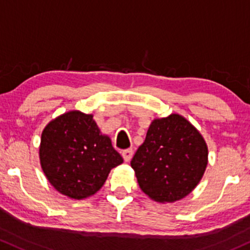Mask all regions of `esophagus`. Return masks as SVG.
<instances>
[{
	"label": "esophagus",
	"mask_w": 250,
	"mask_h": 250,
	"mask_svg": "<svg viewBox=\"0 0 250 250\" xmlns=\"http://www.w3.org/2000/svg\"><path fill=\"white\" fill-rule=\"evenodd\" d=\"M132 155H133V151H132V149H127V150H124V151H123V157H124L125 162H128V161H130L131 158H132Z\"/></svg>",
	"instance_id": "esophagus-1"
}]
</instances>
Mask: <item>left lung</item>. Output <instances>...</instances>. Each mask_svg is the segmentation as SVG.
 Listing matches in <instances>:
<instances>
[{
    "label": "left lung",
    "mask_w": 250,
    "mask_h": 250,
    "mask_svg": "<svg viewBox=\"0 0 250 250\" xmlns=\"http://www.w3.org/2000/svg\"><path fill=\"white\" fill-rule=\"evenodd\" d=\"M208 162V144L201 133L186 118L171 113L152 120L131 167L147 197L166 204L187 197L200 182Z\"/></svg>",
    "instance_id": "8db88e82"
}]
</instances>
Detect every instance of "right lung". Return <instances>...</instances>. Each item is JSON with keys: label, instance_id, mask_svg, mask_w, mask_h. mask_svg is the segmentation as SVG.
Returning a JSON list of instances; mask_svg holds the SVG:
<instances>
[{"label": "right lung", "instance_id": "add662e5", "mask_svg": "<svg viewBox=\"0 0 250 250\" xmlns=\"http://www.w3.org/2000/svg\"><path fill=\"white\" fill-rule=\"evenodd\" d=\"M39 160L49 182L63 195L82 200L95 194L112 168L124 162L93 114L69 111L44 127Z\"/></svg>", "mask_w": 250, "mask_h": 250}]
</instances>
